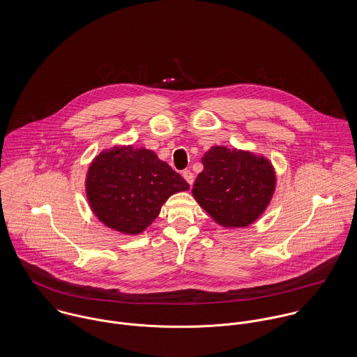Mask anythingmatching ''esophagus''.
I'll return each instance as SVG.
<instances>
[{
  "label": "esophagus",
  "mask_w": 357,
  "mask_h": 357,
  "mask_svg": "<svg viewBox=\"0 0 357 357\" xmlns=\"http://www.w3.org/2000/svg\"><path fill=\"white\" fill-rule=\"evenodd\" d=\"M183 177L185 178V181L190 184V185H192V183H194V173L191 172V170H184L183 172Z\"/></svg>",
  "instance_id": "obj_1"
}]
</instances>
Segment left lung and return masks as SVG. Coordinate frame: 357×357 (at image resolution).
Returning a JSON list of instances; mask_svg holds the SVG:
<instances>
[{
  "mask_svg": "<svg viewBox=\"0 0 357 357\" xmlns=\"http://www.w3.org/2000/svg\"><path fill=\"white\" fill-rule=\"evenodd\" d=\"M192 194L198 204L224 227L250 225L269 204L275 172L269 160L255 153L211 147L202 158Z\"/></svg>",
  "mask_w": 357,
  "mask_h": 357,
  "instance_id": "left-lung-1",
  "label": "left lung"
}]
</instances>
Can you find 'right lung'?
<instances>
[{"instance_id": "obj_1", "label": "right lung", "mask_w": 357, "mask_h": 357, "mask_svg": "<svg viewBox=\"0 0 357 357\" xmlns=\"http://www.w3.org/2000/svg\"><path fill=\"white\" fill-rule=\"evenodd\" d=\"M188 188V183L156 153L132 146L102 151L86 177L93 213L107 227L128 235L143 232L170 195Z\"/></svg>"}]
</instances>
